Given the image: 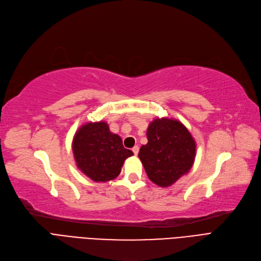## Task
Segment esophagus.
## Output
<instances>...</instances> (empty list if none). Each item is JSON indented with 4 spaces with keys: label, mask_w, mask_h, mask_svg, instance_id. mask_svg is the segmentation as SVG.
Here are the masks:
<instances>
[{
    "label": "esophagus",
    "mask_w": 261,
    "mask_h": 261,
    "mask_svg": "<svg viewBox=\"0 0 261 261\" xmlns=\"http://www.w3.org/2000/svg\"><path fill=\"white\" fill-rule=\"evenodd\" d=\"M133 152H134L135 155H138V153H139V146L138 145H135L133 147Z\"/></svg>",
    "instance_id": "34e87169"
}]
</instances>
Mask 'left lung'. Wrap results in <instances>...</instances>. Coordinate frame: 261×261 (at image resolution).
<instances>
[{
  "label": "left lung",
  "instance_id": "1",
  "mask_svg": "<svg viewBox=\"0 0 261 261\" xmlns=\"http://www.w3.org/2000/svg\"><path fill=\"white\" fill-rule=\"evenodd\" d=\"M147 143L140 147L138 157L146 174L160 187H169L193 166L196 144L178 120L155 119L146 130Z\"/></svg>",
  "mask_w": 261,
  "mask_h": 261
}]
</instances>
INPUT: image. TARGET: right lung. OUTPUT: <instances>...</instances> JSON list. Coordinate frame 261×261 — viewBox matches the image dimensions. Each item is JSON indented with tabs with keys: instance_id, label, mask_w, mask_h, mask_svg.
Masks as SVG:
<instances>
[{
	"instance_id": "obj_1",
	"label": "right lung",
	"mask_w": 261,
	"mask_h": 261,
	"mask_svg": "<svg viewBox=\"0 0 261 261\" xmlns=\"http://www.w3.org/2000/svg\"><path fill=\"white\" fill-rule=\"evenodd\" d=\"M72 150L77 168L96 182L116 178L126 158L134 155L104 121L86 123L74 135Z\"/></svg>"
}]
</instances>
